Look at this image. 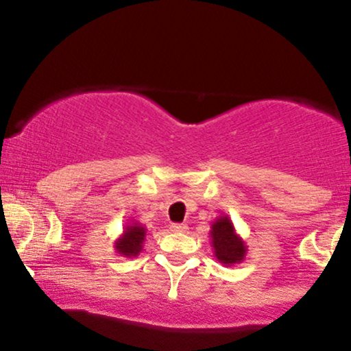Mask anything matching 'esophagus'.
Returning a JSON list of instances; mask_svg holds the SVG:
<instances>
[{
	"label": "esophagus",
	"instance_id": "1",
	"mask_svg": "<svg viewBox=\"0 0 351 351\" xmlns=\"http://www.w3.org/2000/svg\"><path fill=\"white\" fill-rule=\"evenodd\" d=\"M171 231L173 232H186L188 226H186V224H173Z\"/></svg>",
	"mask_w": 351,
	"mask_h": 351
}]
</instances>
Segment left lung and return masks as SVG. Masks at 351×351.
I'll return each mask as SVG.
<instances>
[{
  "instance_id": "1",
  "label": "left lung",
  "mask_w": 351,
  "mask_h": 351,
  "mask_svg": "<svg viewBox=\"0 0 351 351\" xmlns=\"http://www.w3.org/2000/svg\"><path fill=\"white\" fill-rule=\"evenodd\" d=\"M211 245L215 249V257L221 264L234 265L241 264L247 254V245L244 239L236 232L234 224L228 215H221L211 224Z\"/></svg>"
}]
</instances>
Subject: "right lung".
<instances>
[{
  "label": "right lung",
  "instance_id": "1",
  "mask_svg": "<svg viewBox=\"0 0 351 351\" xmlns=\"http://www.w3.org/2000/svg\"><path fill=\"white\" fill-rule=\"evenodd\" d=\"M147 237V229L143 224L132 221L123 228V232L117 237L114 247L117 254L123 257H135L143 251V241Z\"/></svg>",
  "mask_w": 351,
  "mask_h": 351
}]
</instances>
